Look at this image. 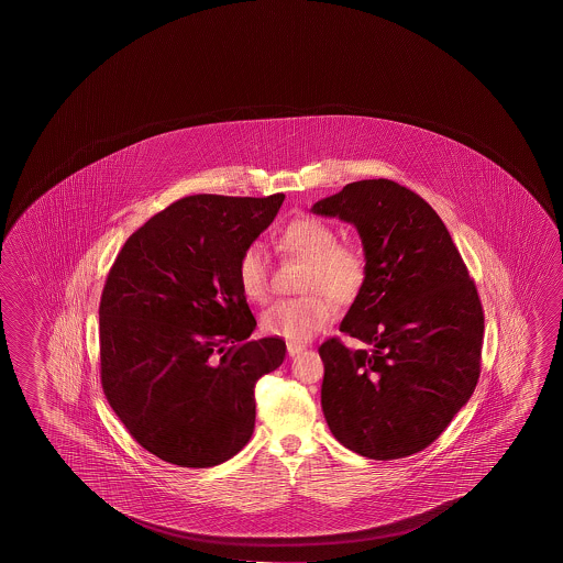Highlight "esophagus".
I'll use <instances>...</instances> for the list:
<instances>
[{
	"mask_svg": "<svg viewBox=\"0 0 563 563\" xmlns=\"http://www.w3.org/2000/svg\"><path fill=\"white\" fill-rule=\"evenodd\" d=\"M305 350L306 345H302V343H292V341H290V343H286V351H288V355H290V357L300 355Z\"/></svg>",
	"mask_w": 563,
	"mask_h": 563,
	"instance_id": "obj_1",
	"label": "esophagus"
}]
</instances>
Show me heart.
I'll list each match as a JSON object with an SVG mask.
<instances>
[{"label": "heart", "instance_id": "obj_1", "mask_svg": "<svg viewBox=\"0 0 563 563\" xmlns=\"http://www.w3.org/2000/svg\"><path fill=\"white\" fill-rule=\"evenodd\" d=\"M280 251L306 261L300 298L278 300L261 313V330L283 340L308 341L323 330L333 316L335 302L347 305L360 296L367 280V261L353 243H338L330 223L318 218H296L286 223L277 238ZM238 283L251 302H263L268 295V265L265 251L251 243L238 258Z\"/></svg>", "mask_w": 563, "mask_h": 563}]
</instances>
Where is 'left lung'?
<instances>
[{
	"instance_id": "obj_1",
	"label": "left lung",
	"mask_w": 563,
	"mask_h": 563,
	"mask_svg": "<svg viewBox=\"0 0 563 563\" xmlns=\"http://www.w3.org/2000/svg\"><path fill=\"white\" fill-rule=\"evenodd\" d=\"M357 230L367 280L320 347L322 410L338 442L369 460L422 452L477 387L483 308L432 206L393 180H360L312 206Z\"/></svg>"
}]
</instances>
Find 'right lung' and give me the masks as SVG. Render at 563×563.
Here are the masks:
<instances>
[{
	"label": "right lung",
	"instance_id": "1",
	"mask_svg": "<svg viewBox=\"0 0 563 563\" xmlns=\"http://www.w3.org/2000/svg\"><path fill=\"white\" fill-rule=\"evenodd\" d=\"M285 194H196L139 228L100 302L102 387L147 452L212 467L250 442L255 383L280 367L285 341L255 330L238 283L241 251L277 218Z\"/></svg>",
	"mask_w": 563,
	"mask_h": 563
}]
</instances>
